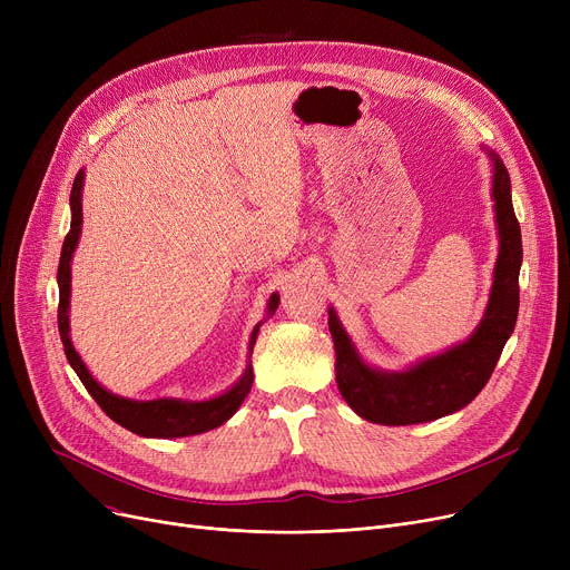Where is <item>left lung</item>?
Wrapping results in <instances>:
<instances>
[{"instance_id":"obj_1","label":"left lung","mask_w":570,"mask_h":570,"mask_svg":"<svg viewBox=\"0 0 570 570\" xmlns=\"http://www.w3.org/2000/svg\"><path fill=\"white\" fill-rule=\"evenodd\" d=\"M488 155L494 166L492 198L499 256L488 309L466 342L425 357L404 372H383L370 367L357 355L335 309H327V325L337 353V387L346 404L370 423L415 425L464 409L483 391L508 337L513 335L520 307L522 235L511 200V177L492 149Z\"/></svg>"}]
</instances>
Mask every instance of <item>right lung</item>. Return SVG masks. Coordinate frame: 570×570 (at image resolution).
<instances>
[{"instance_id": "right-lung-1", "label": "right lung", "mask_w": 570, "mask_h": 570, "mask_svg": "<svg viewBox=\"0 0 570 570\" xmlns=\"http://www.w3.org/2000/svg\"><path fill=\"white\" fill-rule=\"evenodd\" d=\"M82 183H85V173L78 170L73 187H71V230L65 237L62 245V256H59V267H57V284H59V307H57V325H59V337H62L67 361L87 387V393L95 397V402L104 409V413L115 421L117 425L127 428L129 432L138 436H153V439H175V436H191V434H203L224 425L228 417L239 409V404L245 402L247 393L252 391L254 383V372L252 363L247 365L243 379H239L230 391H226L219 397L213 400H203V402H187V400H175V397H161V400H127L112 395L110 391L97 379L89 374L85 363L80 361L78 351L71 344L69 337V297H71V256L78 247V237H80V226H82ZM279 305V295L273 293L267 301V314L273 316ZM258 327H254L252 340H249V355L254 351L256 337H258Z\"/></svg>"}]
</instances>
